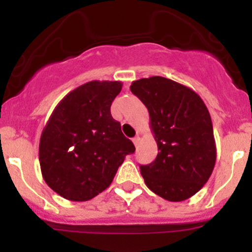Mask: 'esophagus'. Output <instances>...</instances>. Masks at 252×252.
I'll return each mask as SVG.
<instances>
[{"instance_id": "esophagus-1", "label": "esophagus", "mask_w": 252, "mask_h": 252, "mask_svg": "<svg viewBox=\"0 0 252 252\" xmlns=\"http://www.w3.org/2000/svg\"><path fill=\"white\" fill-rule=\"evenodd\" d=\"M139 141H140V138H139V136H135V138L133 139V142H134V145H135V147L139 145Z\"/></svg>"}]
</instances>
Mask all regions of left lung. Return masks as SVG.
I'll use <instances>...</instances> for the list:
<instances>
[{
	"label": "left lung",
	"mask_w": 252,
	"mask_h": 252,
	"mask_svg": "<svg viewBox=\"0 0 252 252\" xmlns=\"http://www.w3.org/2000/svg\"><path fill=\"white\" fill-rule=\"evenodd\" d=\"M131 93L146 106L156 159L140 172L151 191L172 202L194 196L215 168L217 150L210 112L188 86L163 77L135 80Z\"/></svg>",
	"instance_id": "8db88e82"
}]
</instances>
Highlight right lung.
I'll return each mask as SVG.
<instances>
[{
	"instance_id": "right-lung-1",
	"label": "right lung",
	"mask_w": 252,
	"mask_h": 252,
	"mask_svg": "<svg viewBox=\"0 0 252 252\" xmlns=\"http://www.w3.org/2000/svg\"><path fill=\"white\" fill-rule=\"evenodd\" d=\"M122 81L93 80L60 101L41 133L42 178L69 201H88L107 189L126 155L135 151L111 116Z\"/></svg>"
}]
</instances>
